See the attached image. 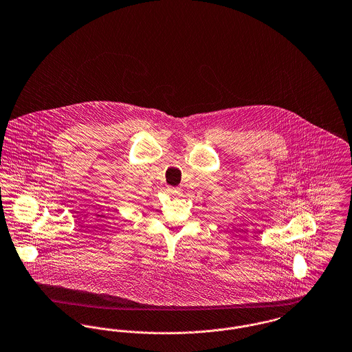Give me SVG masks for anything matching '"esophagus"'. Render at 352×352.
<instances>
[{
    "mask_svg": "<svg viewBox=\"0 0 352 352\" xmlns=\"http://www.w3.org/2000/svg\"><path fill=\"white\" fill-rule=\"evenodd\" d=\"M167 191H168L171 195H179V194H181V188H178V187H168Z\"/></svg>",
    "mask_w": 352,
    "mask_h": 352,
    "instance_id": "34e87169",
    "label": "esophagus"
}]
</instances>
